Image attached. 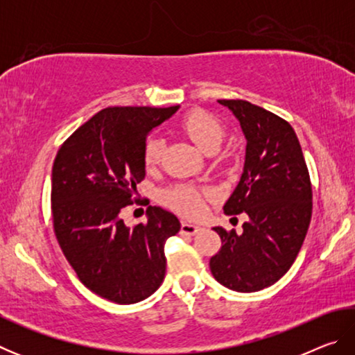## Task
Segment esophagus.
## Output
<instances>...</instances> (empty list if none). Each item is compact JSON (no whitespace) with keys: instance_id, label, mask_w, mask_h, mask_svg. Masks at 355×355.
Instances as JSON below:
<instances>
[{"instance_id":"obj_1","label":"esophagus","mask_w":355,"mask_h":355,"mask_svg":"<svg viewBox=\"0 0 355 355\" xmlns=\"http://www.w3.org/2000/svg\"><path fill=\"white\" fill-rule=\"evenodd\" d=\"M202 230V227L191 224V222H182V233H186V235H196Z\"/></svg>"}]
</instances>
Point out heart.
Instances as JSON below:
<instances>
[{
	"label": "heart",
	"instance_id": "heart-1",
	"mask_svg": "<svg viewBox=\"0 0 355 355\" xmlns=\"http://www.w3.org/2000/svg\"><path fill=\"white\" fill-rule=\"evenodd\" d=\"M180 127L197 147L207 153L214 152L224 137L222 123L203 110H194L186 114ZM163 148V139L158 136H152L146 141L142 159L147 169H153L159 164ZM163 200L167 207L184 216H199L203 209V192L188 184H178L167 189L163 194Z\"/></svg>",
	"mask_w": 355,
	"mask_h": 355
}]
</instances>
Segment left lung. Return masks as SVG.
I'll use <instances>...</instances> for the list:
<instances>
[{"label":"left lung","mask_w":355,"mask_h":355,"mask_svg":"<svg viewBox=\"0 0 355 355\" xmlns=\"http://www.w3.org/2000/svg\"><path fill=\"white\" fill-rule=\"evenodd\" d=\"M219 103L235 114L248 139L244 172L224 213H245L249 219L239 235L214 227L222 245L209 269L220 285L254 293L275 284L296 260L313 192L299 139L285 119L245 100Z\"/></svg>","instance_id":"8db88e82"}]
</instances>
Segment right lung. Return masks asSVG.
<instances>
[{
  "label": "right lung",
  "instance_id": "obj_1",
  "mask_svg": "<svg viewBox=\"0 0 355 355\" xmlns=\"http://www.w3.org/2000/svg\"><path fill=\"white\" fill-rule=\"evenodd\" d=\"M177 110L105 107L64 141L53 164L58 243L81 284L111 302H139L164 280V243L182 227L177 216L148 207L146 224L130 228L119 213L146 178L147 135Z\"/></svg>",
  "mask_w": 355,
  "mask_h": 355
}]
</instances>
